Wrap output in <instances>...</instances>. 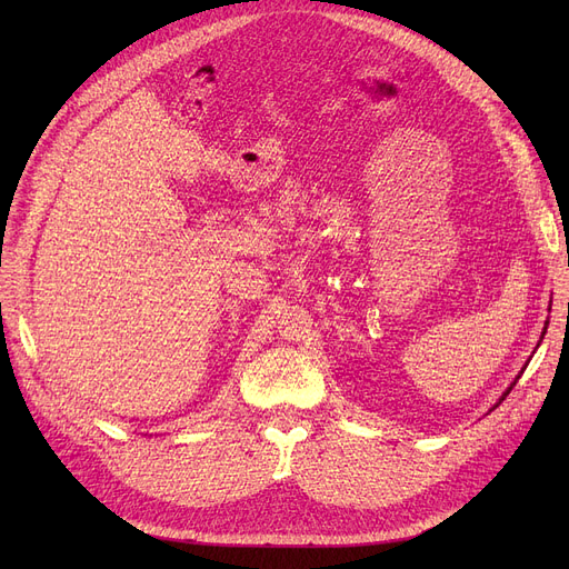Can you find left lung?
Returning <instances> with one entry per match:
<instances>
[{"label": "left lung", "mask_w": 569, "mask_h": 569, "mask_svg": "<svg viewBox=\"0 0 569 569\" xmlns=\"http://www.w3.org/2000/svg\"><path fill=\"white\" fill-rule=\"evenodd\" d=\"M542 335H545V332H542ZM517 380H519V378H517ZM517 380H515V385H517ZM515 385H512V387H515ZM512 387H510V390H507V392H505V395H502V399H505V397H507V395H510V392H512Z\"/></svg>", "instance_id": "left-lung-1"}]
</instances>
